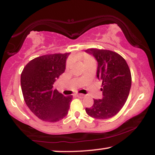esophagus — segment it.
Returning <instances> with one entry per match:
<instances>
[{"instance_id":"esophagus-1","label":"esophagus","mask_w":155,"mask_h":155,"mask_svg":"<svg viewBox=\"0 0 155 155\" xmlns=\"http://www.w3.org/2000/svg\"><path fill=\"white\" fill-rule=\"evenodd\" d=\"M76 96L78 97H84V94H77V95H76Z\"/></svg>"}]
</instances>
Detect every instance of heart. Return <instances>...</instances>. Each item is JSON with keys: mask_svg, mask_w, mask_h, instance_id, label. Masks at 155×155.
<instances>
[{"mask_svg": "<svg viewBox=\"0 0 155 155\" xmlns=\"http://www.w3.org/2000/svg\"><path fill=\"white\" fill-rule=\"evenodd\" d=\"M75 58H76V59L81 60V61L82 62L83 65H85L86 64H87L89 63H91V62L94 61L93 58L90 56V54H86V53H82V54H78ZM69 67H70V62H67V63H66V68H68Z\"/></svg>", "mask_w": 155, "mask_h": 155, "instance_id": "obj_1", "label": "heart"}]
</instances>
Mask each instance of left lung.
Masks as SVG:
<instances>
[{"mask_svg":"<svg viewBox=\"0 0 155 155\" xmlns=\"http://www.w3.org/2000/svg\"><path fill=\"white\" fill-rule=\"evenodd\" d=\"M86 51L97 61V76L102 81L103 98L86 108L89 116L106 120L115 116L127 101L131 87V73L125 60L115 51L90 48Z\"/></svg>","mask_w":155,"mask_h":155,"instance_id":"left-lung-1","label":"left lung"}]
</instances>
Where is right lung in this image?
<instances>
[{
    "instance_id": "right-lung-1",
    "label": "right lung",
    "mask_w": 155,
    "mask_h": 155,
    "mask_svg": "<svg viewBox=\"0 0 155 155\" xmlns=\"http://www.w3.org/2000/svg\"><path fill=\"white\" fill-rule=\"evenodd\" d=\"M69 52L49 54L31 60L21 74V88L30 110L40 120L56 122L67 115L73 95L65 97L53 87L65 69Z\"/></svg>"
}]
</instances>
